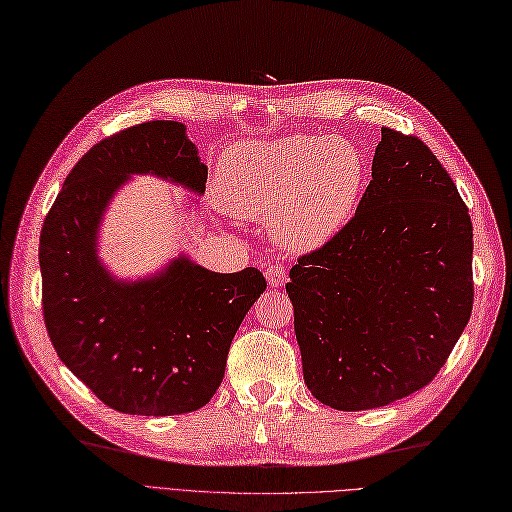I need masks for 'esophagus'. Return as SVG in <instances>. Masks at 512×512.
<instances>
[{
  "mask_svg": "<svg viewBox=\"0 0 512 512\" xmlns=\"http://www.w3.org/2000/svg\"><path fill=\"white\" fill-rule=\"evenodd\" d=\"M264 275H267V281L271 288H279L286 284V277H288V271L284 264H277V262H269L267 269H264Z\"/></svg>",
  "mask_w": 512,
  "mask_h": 512,
  "instance_id": "obj_1",
  "label": "esophagus"
}]
</instances>
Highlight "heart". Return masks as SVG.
I'll return each instance as SVG.
<instances>
[{"mask_svg":"<svg viewBox=\"0 0 512 512\" xmlns=\"http://www.w3.org/2000/svg\"><path fill=\"white\" fill-rule=\"evenodd\" d=\"M364 184V154L351 139L288 135L228 150L218 167L216 195L237 218H273L284 248L309 252L356 214Z\"/></svg>","mask_w":512,"mask_h":512,"instance_id":"1","label":"heart"}]
</instances>
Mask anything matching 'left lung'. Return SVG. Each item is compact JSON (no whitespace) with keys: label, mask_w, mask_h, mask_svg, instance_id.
<instances>
[{"label":"left lung","mask_w":512,"mask_h":512,"mask_svg":"<svg viewBox=\"0 0 512 512\" xmlns=\"http://www.w3.org/2000/svg\"><path fill=\"white\" fill-rule=\"evenodd\" d=\"M286 292L305 383L330 409L385 407L438 375L472 313V222L419 137L381 129L356 214L298 256Z\"/></svg>","instance_id":"left-lung-1"}]
</instances>
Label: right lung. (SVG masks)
Here are the masks:
<instances>
[{
    "instance_id": "1",
    "label": "right lung",
    "mask_w": 512,
    "mask_h": 512,
    "mask_svg": "<svg viewBox=\"0 0 512 512\" xmlns=\"http://www.w3.org/2000/svg\"><path fill=\"white\" fill-rule=\"evenodd\" d=\"M131 173L195 192L207 182L195 144L173 120L142 122L88 150L42 226L44 324L61 362L110 409L182 415L216 394L235 332L267 279L254 267L214 273L186 256L152 279H114L97 260L95 237Z\"/></svg>"
}]
</instances>
